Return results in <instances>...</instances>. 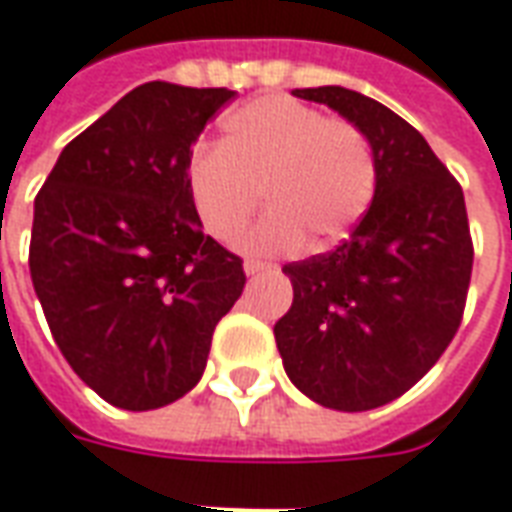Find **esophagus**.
I'll return each mask as SVG.
<instances>
[{"instance_id": "obj_1", "label": "esophagus", "mask_w": 512, "mask_h": 512, "mask_svg": "<svg viewBox=\"0 0 512 512\" xmlns=\"http://www.w3.org/2000/svg\"><path fill=\"white\" fill-rule=\"evenodd\" d=\"M264 270H270V264L256 262V259H248V262H245V275H259L264 273Z\"/></svg>"}]
</instances>
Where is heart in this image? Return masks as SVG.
<instances>
[{"label": "heart", "mask_w": 512, "mask_h": 512, "mask_svg": "<svg viewBox=\"0 0 512 512\" xmlns=\"http://www.w3.org/2000/svg\"><path fill=\"white\" fill-rule=\"evenodd\" d=\"M270 209L239 239L250 253L336 245L366 215L378 190L372 143L355 123L325 118L286 96L239 107L220 126L217 148H198L187 165V195L209 237L228 242L256 212Z\"/></svg>", "instance_id": "b5f03b06"}]
</instances>
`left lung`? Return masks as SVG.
Listing matches in <instances>:
<instances>
[{
    "label": "left lung",
    "mask_w": 512,
    "mask_h": 512,
    "mask_svg": "<svg viewBox=\"0 0 512 512\" xmlns=\"http://www.w3.org/2000/svg\"><path fill=\"white\" fill-rule=\"evenodd\" d=\"M355 123L375 198L342 245L284 264L295 300L275 322L289 380L333 411H372L430 372L463 320L474 245L455 176L397 112L355 90H292Z\"/></svg>",
    "instance_id": "left-lung-1"
}]
</instances>
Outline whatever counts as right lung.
I'll return each mask as SVG.
<instances>
[{"label":"right lung","mask_w":512,"mask_h":512,"mask_svg":"<svg viewBox=\"0 0 512 512\" xmlns=\"http://www.w3.org/2000/svg\"><path fill=\"white\" fill-rule=\"evenodd\" d=\"M228 88L146 82L74 137L35 198L30 275L65 361L123 411L201 380L215 325L245 286L187 195L192 143Z\"/></svg>","instance_id":"obj_1"}]
</instances>
